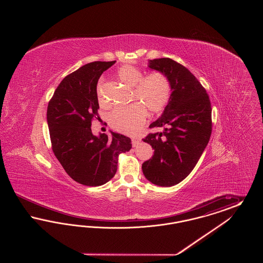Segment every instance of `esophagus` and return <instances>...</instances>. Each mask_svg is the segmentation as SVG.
I'll use <instances>...</instances> for the list:
<instances>
[{"mask_svg":"<svg viewBox=\"0 0 263 263\" xmlns=\"http://www.w3.org/2000/svg\"><path fill=\"white\" fill-rule=\"evenodd\" d=\"M140 142H141V139H139V138H133V139H132V146H133V147H137Z\"/></svg>","mask_w":263,"mask_h":263,"instance_id":"1","label":"esophagus"}]
</instances>
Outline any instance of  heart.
Instances as JSON below:
<instances>
[{"instance_id": "obj_1", "label": "heart", "mask_w": 263, "mask_h": 263, "mask_svg": "<svg viewBox=\"0 0 263 263\" xmlns=\"http://www.w3.org/2000/svg\"><path fill=\"white\" fill-rule=\"evenodd\" d=\"M119 80L133 88L132 99L137 103L114 109L109 114V124L118 132L135 134L147 119V111L157 115L163 111L172 95V86L167 77L163 73H144L133 66H123L118 70ZM102 82L98 86V96L101 103L104 102L101 95Z\"/></svg>"}]
</instances>
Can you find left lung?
<instances>
[{"label": "left lung", "mask_w": 263, "mask_h": 263, "mask_svg": "<svg viewBox=\"0 0 263 263\" xmlns=\"http://www.w3.org/2000/svg\"><path fill=\"white\" fill-rule=\"evenodd\" d=\"M148 66L167 77L172 95L162 116L150 125L163 127V132L143 139L154 155L142 170L152 183L167 187L182 181L200 159L212 132V108L206 89L181 64L160 58Z\"/></svg>", "instance_id": "left-lung-1"}]
</instances>
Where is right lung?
<instances>
[{"mask_svg": "<svg viewBox=\"0 0 263 263\" xmlns=\"http://www.w3.org/2000/svg\"><path fill=\"white\" fill-rule=\"evenodd\" d=\"M115 62L88 63L65 77L47 107L53 153L69 176L87 186L109 181L117 171L118 156L132 148L130 138L111 131L110 136H95L90 128L99 117V79Z\"/></svg>", "mask_w": 263, "mask_h": 263, "instance_id": "right-lung-1", "label": "right lung"}]
</instances>
